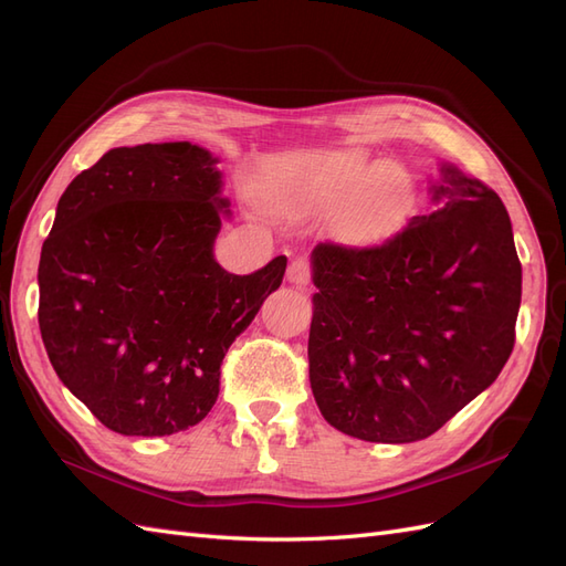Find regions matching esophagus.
<instances>
[{
	"instance_id": "esophagus-1",
	"label": "esophagus",
	"mask_w": 566,
	"mask_h": 566,
	"mask_svg": "<svg viewBox=\"0 0 566 566\" xmlns=\"http://www.w3.org/2000/svg\"><path fill=\"white\" fill-rule=\"evenodd\" d=\"M287 281L293 283V285H297V287L310 285V281H312V264L300 256V260H295L293 264L287 266Z\"/></svg>"
}]
</instances>
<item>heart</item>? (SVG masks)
<instances>
[{"label":"heart","mask_w":566,"mask_h":566,"mask_svg":"<svg viewBox=\"0 0 566 566\" xmlns=\"http://www.w3.org/2000/svg\"><path fill=\"white\" fill-rule=\"evenodd\" d=\"M310 193L321 208L342 205L339 233L347 241L366 243L403 217L413 202V181L397 163H375L366 153L345 150L314 167Z\"/></svg>","instance_id":"1"}]
</instances>
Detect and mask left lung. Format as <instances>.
<instances>
[{"instance_id":"1","label":"left lung","mask_w":566,"mask_h":566,"mask_svg":"<svg viewBox=\"0 0 566 566\" xmlns=\"http://www.w3.org/2000/svg\"><path fill=\"white\" fill-rule=\"evenodd\" d=\"M430 214L378 245L312 252L310 380L323 418L378 443L427 439L515 347L522 264L503 200L443 165Z\"/></svg>"}]
</instances>
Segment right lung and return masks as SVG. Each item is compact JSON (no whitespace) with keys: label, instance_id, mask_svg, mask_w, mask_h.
I'll return each instance as SVG.
<instances>
[{"label":"right lung","instance_id":"obj_1","mask_svg":"<svg viewBox=\"0 0 566 566\" xmlns=\"http://www.w3.org/2000/svg\"><path fill=\"white\" fill-rule=\"evenodd\" d=\"M217 163L188 142L113 148L65 188L42 245L49 361L117 434L208 416L224 354L283 281V254L248 276L214 260L229 214Z\"/></svg>","mask_w":566,"mask_h":566}]
</instances>
